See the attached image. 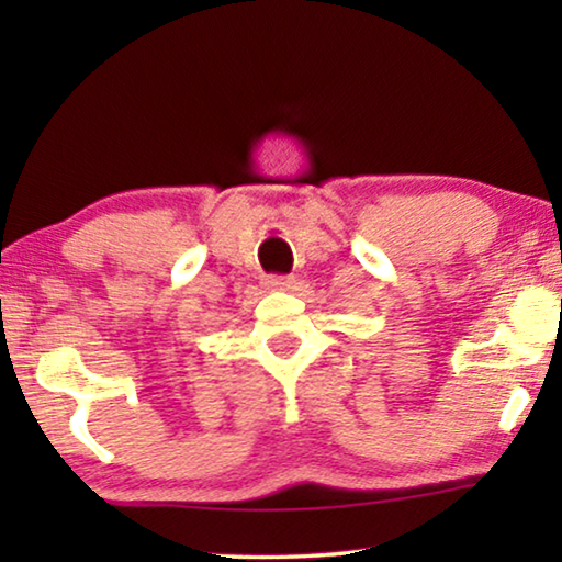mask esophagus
I'll return each mask as SVG.
<instances>
[{"label":"esophagus","mask_w":562,"mask_h":562,"mask_svg":"<svg viewBox=\"0 0 562 562\" xmlns=\"http://www.w3.org/2000/svg\"><path fill=\"white\" fill-rule=\"evenodd\" d=\"M265 288L274 292H290L294 288V280L282 278V274H270V278H265Z\"/></svg>","instance_id":"esophagus-1"}]
</instances>
